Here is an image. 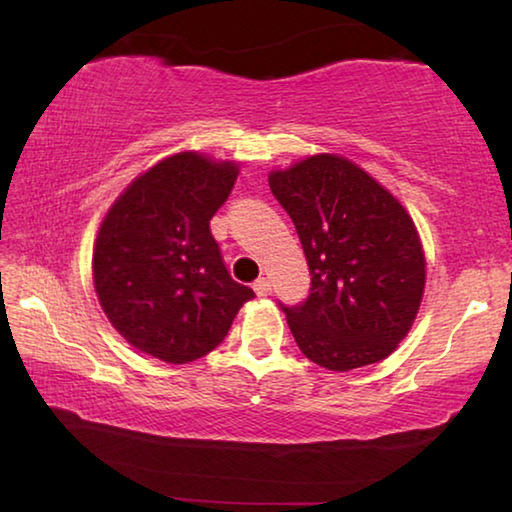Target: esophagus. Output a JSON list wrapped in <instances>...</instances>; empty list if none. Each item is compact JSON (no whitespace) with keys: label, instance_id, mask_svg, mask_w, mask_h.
Instances as JSON below:
<instances>
[{"label":"esophagus","instance_id":"esophagus-1","mask_svg":"<svg viewBox=\"0 0 512 512\" xmlns=\"http://www.w3.org/2000/svg\"><path fill=\"white\" fill-rule=\"evenodd\" d=\"M253 289H255L259 298H264V296H268V293H271V280H268V277H259V280H255Z\"/></svg>","mask_w":512,"mask_h":512}]
</instances>
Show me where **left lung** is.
Here are the masks:
<instances>
[{
  "mask_svg": "<svg viewBox=\"0 0 512 512\" xmlns=\"http://www.w3.org/2000/svg\"><path fill=\"white\" fill-rule=\"evenodd\" d=\"M268 185L296 225L311 289L302 305L282 307L307 359L352 370L391 354L418 314L424 253L400 201L357 164L311 155Z\"/></svg>",
  "mask_w": 512,
  "mask_h": 512,
  "instance_id": "obj_1",
  "label": "left lung"
}]
</instances>
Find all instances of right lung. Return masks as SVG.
Returning a JSON list of instances; mask_svg holds the SVG:
<instances>
[{"label":"right lung","instance_id":"obj_1","mask_svg":"<svg viewBox=\"0 0 512 512\" xmlns=\"http://www.w3.org/2000/svg\"><path fill=\"white\" fill-rule=\"evenodd\" d=\"M239 169L185 151L135 178L110 207L94 244V289L112 327L167 363L219 345L253 289L223 264L210 221Z\"/></svg>","mask_w":512,"mask_h":512}]
</instances>
